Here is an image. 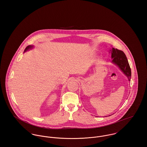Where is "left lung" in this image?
<instances>
[{
  "label": "left lung",
  "mask_w": 147,
  "mask_h": 147,
  "mask_svg": "<svg viewBox=\"0 0 147 147\" xmlns=\"http://www.w3.org/2000/svg\"><path fill=\"white\" fill-rule=\"evenodd\" d=\"M111 53L112 63L117 65L127 77L129 81L131 80V71L125 54L121 50L112 48Z\"/></svg>",
  "instance_id": "left-lung-1"
}]
</instances>
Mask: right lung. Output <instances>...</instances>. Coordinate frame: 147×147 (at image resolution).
Returning a JSON list of instances; mask_svg holds the SVG:
<instances>
[{
    "label": "right lung",
    "mask_w": 147,
    "mask_h": 147,
    "mask_svg": "<svg viewBox=\"0 0 147 147\" xmlns=\"http://www.w3.org/2000/svg\"><path fill=\"white\" fill-rule=\"evenodd\" d=\"M33 47V46H32V45H29V46H28L25 48L24 52H25L26 51H27V50H29V49H32Z\"/></svg>",
    "instance_id": "right-lung-1"
}]
</instances>
